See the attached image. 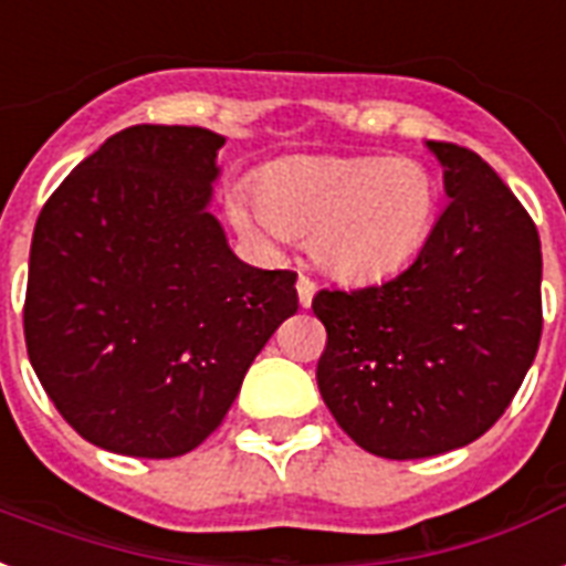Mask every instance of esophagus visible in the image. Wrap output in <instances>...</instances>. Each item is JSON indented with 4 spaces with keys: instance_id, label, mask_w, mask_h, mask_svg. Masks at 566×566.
<instances>
[{
    "instance_id": "1",
    "label": "esophagus",
    "mask_w": 566,
    "mask_h": 566,
    "mask_svg": "<svg viewBox=\"0 0 566 566\" xmlns=\"http://www.w3.org/2000/svg\"><path fill=\"white\" fill-rule=\"evenodd\" d=\"M313 295H315V283L301 274V277H297V301H301V306L313 304Z\"/></svg>"
}]
</instances>
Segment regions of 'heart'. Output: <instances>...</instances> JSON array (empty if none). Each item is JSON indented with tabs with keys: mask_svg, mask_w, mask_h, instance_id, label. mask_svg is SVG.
<instances>
[{
	"mask_svg": "<svg viewBox=\"0 0 566 566\" xmlns=\"http://www.w3.org/2000/svg\"><path fill=\"white\" fill-rule=\"evenodd\" d=\"M230 218L248 235H310V256L343 283H378L431 239L440 182L422 161L387 156H292L235 186Z\"/></svg>",
	"mask_w": 566,
	"mask_h": 566,
	"instance_id": "1",
	"label": "heart"
}]
</instances>
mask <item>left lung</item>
I'll list each match as a JSON object with an SVG mask.
<instances>
[{
    "label": "left lung",
    "instance_id": "obj_1",
    "mask_svg": "<svg viewBox=\"0 0 566 566\" xmlns=\"http://www.w3.org/2000/svg\"><path fill=\"white\" fill-rule=\"evenodd\" d=\"M449 206L413 265L313 297L327 331L315 380L360 449L413 461L479 440L541 345V235L479 153L428 142Z\"/></svg>",
    "mask_w": 566,
    "mask_h": 566
}]
</instances>
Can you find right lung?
Returning a JSON list of instances; mask_svg holds the SVG:
<instances>
[{
    "instance_id": "obj_1",
    "label": "right lung",
    "mask_w": 566,
    "mask_h": 566,
    "mask_svg": "<svg viewBox=\"0 0 566 566\" xmlns=\"http://www.w3.org/2000/svg\"><path fill=\"white\" fill-rule=\"evenodd\" d=\"M223 142L200 126H129L78 161L34 223L29 360L105 451L197 449L297 310V274L239 260L209 212Z\"/></svg>"
}]
</instances>
